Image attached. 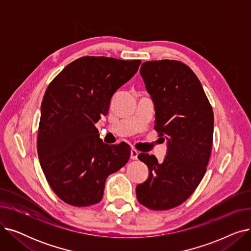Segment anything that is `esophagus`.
<instances>
[{
	"label": "esophagus",
	"instance_id": "1",
	"mask_svg": "<svg viewBox=\"0 0 251 251\" xmlns=\"http://www.w3.org/2000/svg\"><path fill=\"white\" fill-rule=\"evenodd\" d=\"M137 156H138V151L134 149L131 150V153H130V159L131 160H137Z\"/></svg>",
	"mask_w": 251,
	"mask_h": 251
}]
</instances>
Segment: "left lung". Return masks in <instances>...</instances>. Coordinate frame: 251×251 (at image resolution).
Returning a JSON list of instances; mask_svg holds the SVG:
<instances>
[{"label": "left lung", "mask_w": 251, "mask_h": 251, "mask_svg": "<svg viewBox=\"0 0 251 251\" xmlns=\"http://www.w3.org/2000/svg\"><path fill=\"white\" fill-rule=\"evenodd\" d=\"M140 74L154 102V130L167 139L159 163L153 154L138 159L150 170L136 187L137 201L152 210H167L185 201L200 185L212 152L214 112L200 79L176 60L144 62Z\"/></svg>", "instance_id": "1"}]
</instances>
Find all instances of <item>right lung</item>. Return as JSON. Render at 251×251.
Returning <instances> with one entry per match:
<instances>
[{"label": "right lung", "mask_w": 251, "mask_h": 251, "mask_svg": "<svg viewBox=\"0 0 251 251\" xmlns=\"http://www.w3.org/2000/svg\"><path fill=\"white\" fill-rule=\"evenodd\" d=\"M140 63L85 56L49 84L36 147L49 185L64 202L79 207L100 202L105 179L129 161L128 144H104L96 123L108 114L115 91L133 77Z\"/></svg>", "instance_id": "add662e5"}]
</instances>
